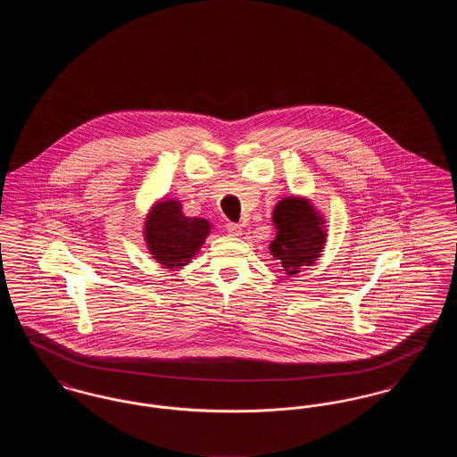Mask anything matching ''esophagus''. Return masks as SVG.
I'll return each instance as SVG.
<instances>
[{
	"instance_id": "34e87169",
	"label": "esophagus",
	"mask_w": 457,
	"mask_h": 457,
	"mask_svg": "<svg viewBox=\"0 0 457 457\" xmlns=\"http://www.w3.org/2000/svg\"><path fill=\"white\" fill-rule=\"evenodd\" d=\"M226 229H228V233L231 235V237H241V226L239 224H237V222H228L226 224Z\"/></svg>"
}]
</instances>
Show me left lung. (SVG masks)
Instances as JSON below:
<instances>
[{
    "label": "left lung",
    "instance_id": "obj_1",
    "mask_svg": "<svg viewBox=\"0 0 457 457\" xmlns=\"http://www.w3.org/2000/svg\"><path fill=\"white\" fill-rule=\"evenodd\" d=\"M278 229L269 245L274 259L281 261L287 276H296L313 265L326 246V219L304 196H286L272 212Z\"/></svg>",
    "mask_w": 457,
    "mask_h": 457
}]
</instances>
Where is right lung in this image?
<instances>
[{"label": "right lung", "mask_w": 457, "mask_h": 457, "mask_svg": "<svg viewBox=\"0 0 457 457\" xmlns=\"http://www.w3.org/2000/svg\"><path fill=\"white\" fill-rule=\"evenodd\" d=\"M212 224L204 218H187L176 198L157 200L144 220L149 253L166 269H181L198 253Z\"/></svg>", "instance_id": "obj_1"}]
</instances>
